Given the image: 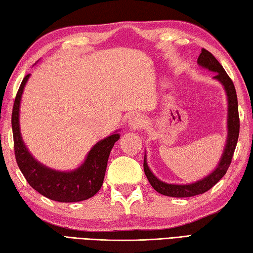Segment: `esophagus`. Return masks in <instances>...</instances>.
<instances>
[{"mask_svg":"<svg viewBox=\"0 0 253 253\" xmlns=\"http://www.w3.org/2000/svg\"><path fill=\"white\" fill-rule=\"evenodd\" d=\"M143 117L140 114H132L129 117V122H128V125L131 128V129H137V128H140L143 125Z\"/></svg>","mask_w":253,"mask_h":253,"instance_id":"obj_1","label":"esophagus"}]
</instances>
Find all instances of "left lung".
Listing matches in <instances>:
<instances>
[{
    "label": "left lung",
    "instance_id": "1",
    "mask_svg": "<svg viewBox=\"0 0 253 253\" xmlns=\"http://www.w3.org/2000/svg\"><path fill=\"white\" fill-rule=\"evenodd\" d=\"M199 66L207 69L209 71L215 73L212 79L218 81L226 92L227 103H228V112H227V138L226 145L220 157V160L217 165L216 169L206 175L203 179L189 183V184H171V183H166L153 174L152 171L149 169L147 163V156L145 153V159H143V170L147 176L148 181L151 186L158 193L162 195L171 196V197H191L199 194H203L206 191L211 190L217 182H218L222 176L226 174L227 170L231 163L232 156L237 146L239 137V114H238V100H237V94L234 83L230 80L228 74L226 73L221 64L217 61V59L212 54L207 51L206 49H202V52L197 59Z\"/></svg>",
    "mask_w": 253,
    "mask_h": 253
}]
</instances>
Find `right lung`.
<instances>
[{"mask_svg": "<svg viewBox=\"0 0 253 253\" xmlns=\"http://www.w3.org/2000/svg\"><path fill=\"white\" fill-rule=\"evenodd\" d=\"M31 74L23 79L15 97L12 113V129L16 162L25 179L34 190L56 202L73 203L85 201L100 191L107 167L108 157L121 135L118 130L97 141L80 167L71 171H59L35 159L24 143L19 127V108L22 95Z\"/></svg>", "mask_w": 253, "mask_h": 253, "instance_id": "add662e5", "label": "right lung"}]
</instances>
